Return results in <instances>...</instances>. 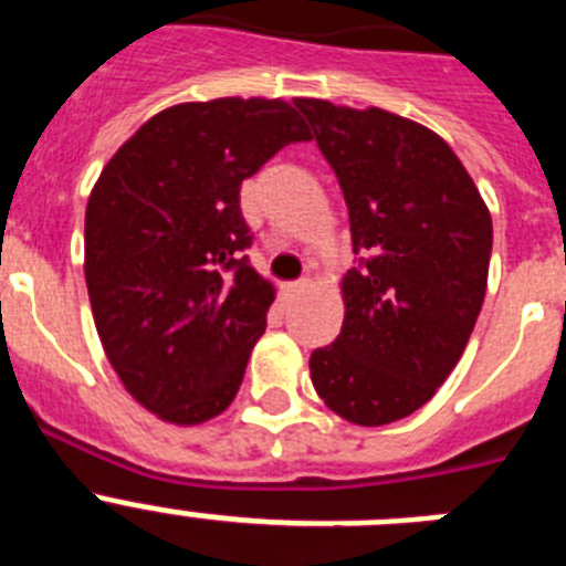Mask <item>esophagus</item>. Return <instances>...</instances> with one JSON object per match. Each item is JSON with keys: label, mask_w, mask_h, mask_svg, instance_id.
I'll return each mask as SVG.
<instances>
[{"label": "esophagus", "mask_w": 566, "mask_h": 566, "mask_svg": "<svg viewBox=\"0 0 566 566\" xmlns=\"http://www.w3.org/2000/svg\"><path fill=\"white\" fill-rule=\"evenodd\" d=\"M308 286H312V283H308V277H303V280H297V283H289V286H286V294H289V297H294V294L306 292Z\"/></svg>", "instance_id": "esophagus-1"}]
</instances>
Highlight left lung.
Listing matches in <instances>:
<instances>
[{"label": "left lung", "instance_id": "8db88e82", "mask_svg": "<svg viewBox=\"0 0 566 566\" xmlns=\"http://www.w3.org/2000/svg\"><path fill=\"white\" fill-rule=\"evenodd\" d=\"M343 189L359 266L343 332L308 359L337 417H411L457 368L488 289L493 221L448 142L388 109L294 98Z\"/></svg>", "mask_w": 566, "mask_h": 566}]
</instances>
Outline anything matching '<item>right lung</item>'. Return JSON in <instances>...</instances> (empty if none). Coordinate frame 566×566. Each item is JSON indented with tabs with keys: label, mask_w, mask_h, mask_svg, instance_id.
<instances>
[{
	"label": "right lung",
	"mask_w": 566,
	"mask_h": 566,
	"mask_svg": "<svg viewBox=\"0 0 566 566\" xmlns=\"http://www.w3.org/2000/svg\"><path fill=\"white\" fill-rule=\"evenodd\" d=\"M308 138L283 98L187 102L142 124L98 175L84 212L93 319L129 397L164 422L232 405L274 303L240 254L252 243L240 184Z\"/></svg>",
	"instance_id": "right-lung-1"
}]
</instances>
